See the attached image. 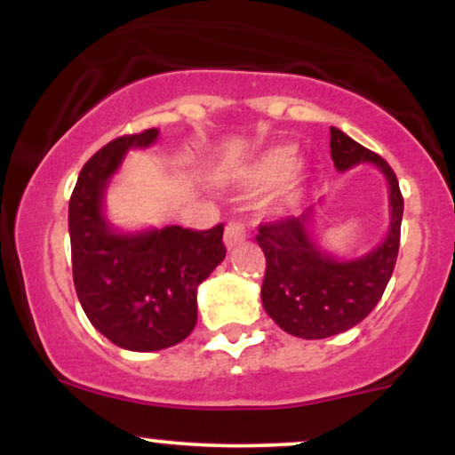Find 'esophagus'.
Here are the masks:
<instances>
[{"instance_id":"esophagus-1","label":"esophagus","mask_w":455,"mask_h":455,"mask_svg":"<svg viewBox=\"0 0 455 455\" xmlns=\"http://www.w3.org/2000/svg\"><path fill=\"white\" fill-rule=\"evenodd\" d=\"M245 237H248V231H245L243 222H231L227 227V231H224V243H227V248H233V245L245 242Z\"/></svg>"}]
</instances>
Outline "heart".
Masks as SVG:
<instances>
[{"label":"heart","instance_id":"b5f03b06","mask_svg":"<svg viewBox=\"0 0 455 455\" xmlns=\"http://www.w3.org/2000/svg\"><path fill=\"white\" fill-rule=\"evenodd\" d=\"M297 166V154L291 148H275L265 151L260 158H257L252 164L245 169L243 173V184L254 190H263V188H274L282 184L286 177Z\"/></svg>","mask_w":455,"mask_h":455}]
</instances>
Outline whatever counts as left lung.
<instances>
[{"mask_svg":"<svg viewBox=\"0 0 455 455\" xmlns=\"http://www.w3.org/2000/svg\"><path fill=\"white\" fill-rule=\"evenodd\" d=\"M329 130L331 160L338 171L370 162L379 166L387 180L389 231L385 242L372 252L342 260L327 254L312 237V207L299 218L289 216L260 224L257 242L267 260L260 289L263 307L275 325L306 340H321L347 331L374 310L394 274L404 212L398 177L387 162L347 137L342 130Z\"/></svg>","mask_w":455,"mask_h":455,"instance_id":"1","label":"left lung"}]
</instances>
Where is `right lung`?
<instances>
[{
	"label": "right lung",
	"instance_id": "add662e5",
	"mask_svg": "<svg viewBox=\"0 0 455 455\" xmlns=\"http://www.w3.org/2000/svg\"><path fill=\"white\" fill-rule=\"evenodd\" d=\"M158 130L104 145L78 173L68 207L72 278L87 318L104 338L128 351H160L186 340L196 325V289L227 248L222 224L207 231L181 227L117 233L102 198L124 156L149 148Z\"/></svg>",
	"mask_w": 455,
	"mask_h": 455
}]
</instances>
